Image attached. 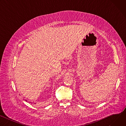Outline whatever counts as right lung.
I'll list each match as a JSON object with an SVG mask.
<instances>
[{"instance_id": "obj_1", "label": "right lung", "mask_w": 126, "mask_h": 126, "mask_svg": "<svg viewBox=\"0 0 126 126\" xmlns=\"http://www.w3.org/2000/svg\"><path fill=\"white\" fill-rule=\"evenodd\" d=\"M25 101H26V100H25Z\"/></svg>"}]
</instances>
